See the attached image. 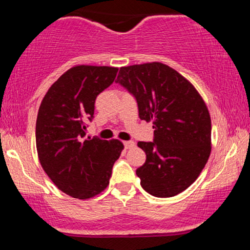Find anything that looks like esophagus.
<instances>
[{
	"instance_id": "obj_1",
	"label": "esophagus",
	"mask_w": 250,
	"mask_h": 250,
	"mask_svg": "<svg viewBox=\"0 0 250 250\" xmlns=\"http://www.w3.org/2000/svg\"><path fill=\"white\" fill-rule=\"evenodd\" d=\"M123 145H125V149H130V148L135 147V142L134 141H125V142H123Z\"/></svg>"
}]
</instances>
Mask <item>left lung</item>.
Instances as JSON below:
<instances>
[{"label": "left lung", "instance_id": "left-lung-1", "mask_svg": "<svg viewBox=\"0 0 250 250\" xmlns=\"http://www.w3.org/2000/svg\"><path fill=\"white\" fill-rule=\"evenodd\" d=\"M120 83L136 99L141 120L153 121L154 141L139 142L147 155L136 169L141 186L156 197H171L199 177L211 150V121L194 85L160 62L122 67Z\"/></svg>", "mask_w": 250, "mask_h": 250}]
</instances>
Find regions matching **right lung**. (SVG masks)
<instances>
[{
    "instance_id": "1",
    "label": "right lung",
    "mask_w": 250,
    "mask_h": 250,
    "mask_svg": "<svg viewBox=\"0 0 250 250\" xmlns=\"http://www.w3.org/2000/svg\"><path fill=\"white\" fill-rule=\"evenodd\" d=\"M117 68L76 65L43 97L36 120V149L43 170L63 193L88 200L104 190L121 155L119 140L85 137L95 100L115 80Z\"/></svg>"
}]
</instances>
